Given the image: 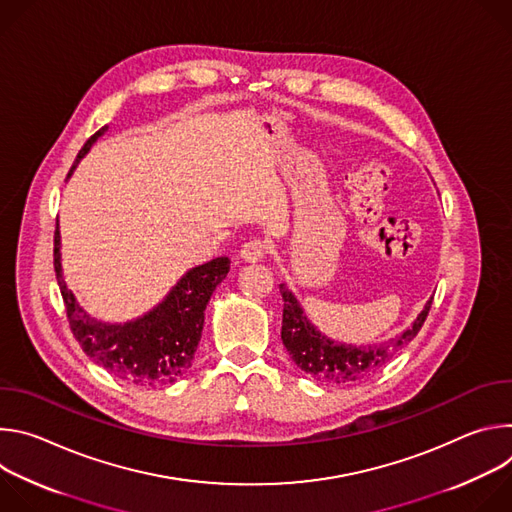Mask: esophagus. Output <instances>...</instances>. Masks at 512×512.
<instances>
[{
	"mask_svg": "<svg viewBox=\"0 0 512 512\" xmlns=\"http://www.w3.org/2000/svg\"><path fill=\"white\" fill-rule=\"evenodd\" d=\"M265 253H267V245L259 239H253L241 247V259L247 263H255V261L263 259Z\"/></svg>",
	"mask_w": 512,
	"mask_h": 512,
	"instance_id": "obj_1",
	"label": "esophagus"
}]
</instances>
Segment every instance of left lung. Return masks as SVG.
<instances>
[{"mask_svg": "<svg viewBox=\"0 0 512 512\" xmlns=\"http://www.w3.org/2000/svg\"><path fill=\"white\" fill-rule=\"evenodd\" d=\"M279 291L283 298V346L287 348L291 360L304 373L332 385H352L379 371L385 362H389L405 344H409L417 336L433 300L431 298L429 302H425L413 324L395 338H389L375 346H354L322 334L306 316L302 304L294 296V291H289L285 283L279 285Z\"/></svg>", "mask_w": 512, "mask_h": 512, "instance_id": "1", "label": "left lung"}]
</instances>
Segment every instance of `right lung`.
I'll return each mask as SVG.
<instances>
[{
	"label": "right lung",
	"mask_w": 512,
	"mask_h": 512,
	"mask_svg": "<svg viewBox=\"0 0 512 512\" xmlns=\"http://www.w3.org/2000/svg\"><path fill=\"white\" fill-rule=\"evenodd\" d=\"M107 131L101 127L87 139L75 166L89 154L93 143ZM231 269L229 257H216L188 269L168 296L139 318L127 322H103L87 314L75 294L66 287L60 261V231H54V271L72 334L87 356L99 367L131 385H172L192 367V358L202 336L204 310L212 291Z\"/></svg>",
	"instance_id": "right-lung-1"
}]
</instances>
